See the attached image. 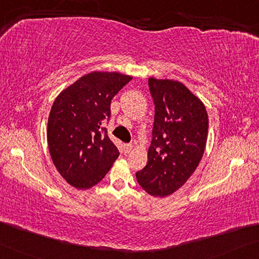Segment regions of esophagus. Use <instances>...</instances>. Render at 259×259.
I'll return each mask as SVG.
<instances>
[{
  "mask_svg": "<svg viewBox=\"0 0 259 259\" xmlns=\"http://www.w3.org/2000/svg\"><path fill=\"white\" fill-rule=\"evenodd\" d=\"M132 149H133V145H131V143H125L124 145L125 153H131L132 152Z\"/></svg>",
  "mask_w": 259,
  "mask_h": 259,
  "instance_id": "34e87169",
  "label": "esophagus"
}]
</instances>
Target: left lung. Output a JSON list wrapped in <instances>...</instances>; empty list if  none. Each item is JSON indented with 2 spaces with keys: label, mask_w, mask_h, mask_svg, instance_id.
Masks as SVG:
<instances>
[{
  "label": "left lung",
  "mask_w": 259,
  "mask_h": 259,
  "mask_svg": "<svg viewBox=\"0 0 259 259\" xmlns=\"http://www.w3.org/2000/svg\"><path fill=\"white\" fill-rule=\"evenodd\" d=\"M155 104L148 162L137 172L141 188L166 197L186 183L205 152L208 116L205 105L178 81L149 77Z\"/></svg>",
  "instance_id": "left-lung-1"
}]
</instances>
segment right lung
Here are the masks:
<instances>
[{
  "instance_id": "obj_1",
  "label": "right lung",
  "mask_w": 259,
  "mask_h": 259,
  "mask_svg": "<svg viewBox=\"0 0 259 259\" xmlns=\"http://www.w3.org/2000/svg\"><path fill=\"white\" fill-rule=\"evenodd\" d=\"M131 79L116 71H93L55 98L47 124V142L55 168L74 188H93L119 156L102 125L111 116L112 98Z\"/></svg>"
}]
</instances>
